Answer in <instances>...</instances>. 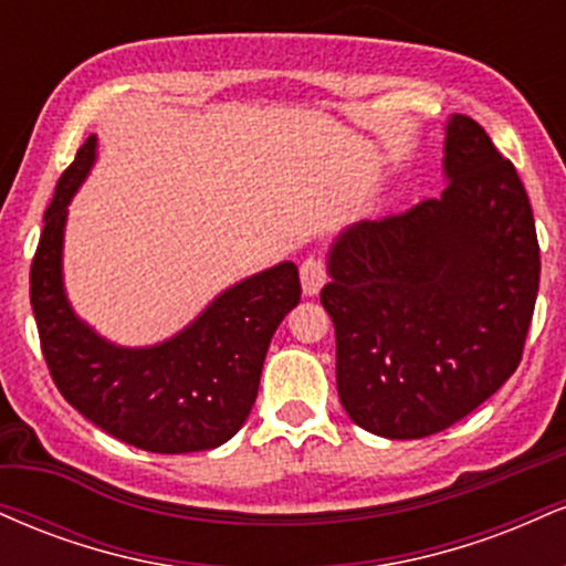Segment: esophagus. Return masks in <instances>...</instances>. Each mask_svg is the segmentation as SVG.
I'll list each match as a JSON object with an SVG mask.
<instances>
[{
    "label": "esophagus",
    "mask_w": 566,
    "mask_h": 566,
    "mask_svg": "<svg viewBox=\"0 0 566 566\" xmlns=\"http://www.w3.org/2000/svg\"><path fill=\"white\" fill-rule=\"evenodd\" d=\"M327 282V265L319 258H305L301 263V284H303V295H319V290Z\"/></svg>",
    "instance_id": "obj_1"
}]
</instances>
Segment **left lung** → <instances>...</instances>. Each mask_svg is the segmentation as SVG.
Segmentation results:
<instances>
[{
    "mask_svg": "<svg viewBox=\"0 0 566 566\" xmlns=\"http://www.w3.org/2000/svg\"><path fill=\"white\" fill-rule=\"evenodd\" d=\"M444 175L441 197L361 220L329 247L337 394L386 439L431 437L490 399L516 373L535 311L527 191L471 116L447 122Z\"/></svg>",
    "mask_w": 566,
    "mask_h": 566,
    "instance_id": "left-lung-1",
    "label": "left lung"
}]
</instances>
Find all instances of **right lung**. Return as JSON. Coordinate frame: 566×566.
I'll list each match as a JSON object with an SVG mask.
<instances>
[{
    "instance_id": "add662e5",
    "label": "right lung",
    "mask_w": 566,
    "mask_h": 566,
    "mask_svg": "<svg viewBox=\"0 0 566 566\" xmlns=\"http://www.w3.org/2000/svg\"><path fill=\"white\" fill-rule=\"evenodd\" d=\"M90 135L61 175L31 263V308L57 391L114 439L146 452L216 450L255 405L271 337L301 303L295 263L242 279L172 335L148 348L103 340L71 311L63 290L69 201L95 161Z\"/></svg>"
}]
</instances>
